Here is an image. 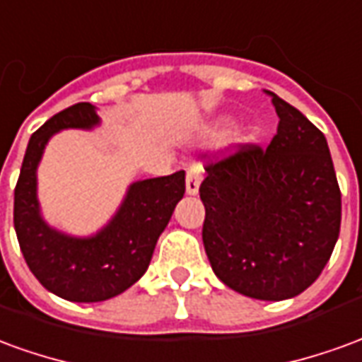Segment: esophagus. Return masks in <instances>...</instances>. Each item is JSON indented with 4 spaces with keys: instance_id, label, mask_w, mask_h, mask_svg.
I'll return each mask as SVG.
<instances>
[{
    "instance_id": "34e87169",
    "label": "esophagus",
    "mask_w": 362,
    "mask_h": 362,
    "mask_svg": "<svg viewBox=\"0 0 362 362\" xmlns=\"http://www.w3.org/2000/svg\"><path fill=\"white\" fill-rule=\"evenodd\" d=\"M199 184H202V168L197 165H192L186 174V192L189 196H196L199 192Z\"/></svg>"
}]
</instances>
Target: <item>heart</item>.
<instances>
[{
  "label": "heart",
  "mask_w": 362,
  "mask_h": 362,
  "mask_svg": "<svg viewBox=\"0 0 362 362\" xmlns=\"http://www.w3.org/2000/svg\"><path fill=\"white\" fill-rule=\"evenodd\" d=\"M221 127H225V122H217V124H215V126H213V129H215V132H217V129H221Z\"/></svg>",
  "instance_id": "1"
}]
</instances>
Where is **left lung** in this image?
Segmentation results:
<instances>
[{"label": "left lung", "instance_id": "obj_1", "mask_svg": "<svg viewBox=\"0 0 362 362\" xmlns=\"http://www.w3.org/2000/svg\"><path fill=\"white\" fill-rule=\"evenodd\" d=\"M277 134L267 149L243 145L205 166L204 246L227 287L285 300L318 279L341 225V192L324 134L277 95Z\"/></svg>", "mask_w": 362, "mask_h": 362}]
</instances>
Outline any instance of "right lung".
I'll use <instances>...</instances> for the list:
<instances>
[{"instance_id": "add662e5", "label": "right lung", "mask_w": 362, "mask_h": 362, "mask_svg": "<svg viewBox=\"0 0 362 362\" xmlns=\"http://www.w3.org/2000/svg\"><path fill=\"white\" fill-rule=\"evenodd\" d=\"M100 124L96 108L79 103L52 116L30 135L15 186L13 223L25 262L54 295L71 303H100L141 279L160 233L186 192V173L129 184L124 202L106 225L90 236H71L50 227L38 204L44 149L62 129H93Z\"/></svg>"}]
</instances>
